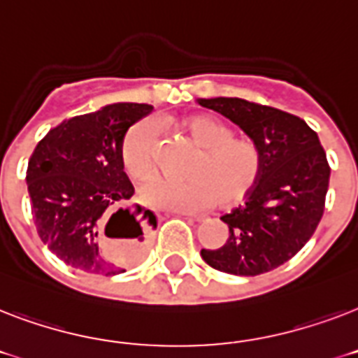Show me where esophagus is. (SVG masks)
<instances>
[{
  "label": "esophagus",
  "instance_id": "obj_1",
  "mask_svg": "<svg viewBox=\"0 0 358 358\" xmlns=\"http://www.w3.org/2000/svg\"><path fill=\"white\" fill-rule=\"evenodd\" d=\"M173 215H178V217H185V219H199V215L191 212H174Z\"/></svg>",
  "mask_w": 358,
  "mask_h": 358
}]
</instances>
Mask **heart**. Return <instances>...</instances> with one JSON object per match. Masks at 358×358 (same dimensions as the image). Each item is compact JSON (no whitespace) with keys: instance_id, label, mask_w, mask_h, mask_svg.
<instances>
[{"instance_id":"1","label":"heart","mask_w":358,"mask_h":358,"mask_svg":"<svg viewBox=\"0 0 358 358\" xmlns=\"http://www.w3.org/2000/svg\"><path fill=\"white\" fill-rule=\"evenodd\" d=\"M182 129L199 148L185 169V180L156 178L143 185L146 206L174 212H199L217 202L229 210L250 195L262 173V156L255 143L232 137L229 124L212 115H191ZM120 163L131 178H148L157 165V128L141 120L126 131L120 145Z\"/></svg>"}]
</instances>
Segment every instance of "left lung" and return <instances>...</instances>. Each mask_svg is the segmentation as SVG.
Here are the masks:
<instances>
[{"instance_id":"1","label":"left lung","mask_w":358,"mask_h":358,"mask_svg":"<svg viewBox=\"0 0 358 358\" xmlns=\"http://www.w3.org/2000/svg\"><path fill=\"white\" fill-rule=\"evenodd\" d=\"M249 135L262 156L258 184L245 206L221 217L229 238L219 249H202L208 266L255 277L299 252L322 221L327 195V156L303 119L241 98H199Z\"/></svg>"}]
</instances>
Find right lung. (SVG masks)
<instances>
[{"label":"right lung","instance_id":"right-lung-1","mask_svg":"<svg viewBox=\"0 0 358 358\" xmlns=\"http://www.w3.org/2000/svg\"><path fill=\"white\" fill-rule=\"evenodd\" d=\"M152 109L148 103H109L63 120L36 145L25 178L33 219L44 245L64 264L106 277L126 271L100 249V227L113 211L120 234L111 238L129 239L134 249L146 245L156 217L141 206L126 208L134 185L120 163V145L129 126Z\"/></svg>","mask_w":358,"mask_h":358}]
</instances>
